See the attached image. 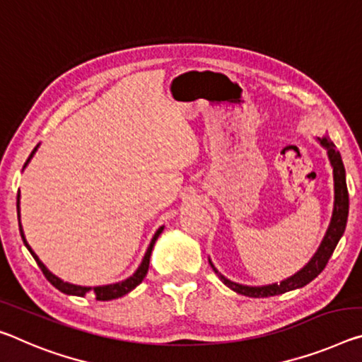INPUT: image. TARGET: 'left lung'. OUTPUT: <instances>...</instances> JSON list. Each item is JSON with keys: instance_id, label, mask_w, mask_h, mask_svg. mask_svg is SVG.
Returning <instances> with one entry per match:
<instances>
[{"instance_id": "8db88e82", "label": "left lung", "mask_w": 362, "mask_h": 362, "mask_svg": "<svg viewBox=\"0 0 362 362\" xmlns=\"http://www.w3.org/2000/svg\"><path fill=\"white\" fill-rule=\"evenodd\" d=\"M319 141H320V145H322L327 150V154H329V159L332 163V168H334L335 204H334V214H332L330 226H329V228H327V233L322 240V243H320V246H319L317 253H315L313 256V259L309 261L300 272L295 274L293 277L284 280V282H280V285L274 284V285H267V286H246V285L230 282V280L223 277V275L217 271V269L212 266V262L209 261L212 271L219 275V279L228 286V288L237 291V293L250 296V298H267V296L286 293V291H290V290L301 288V286L308 285L311 280L317 277V275L324 271L327 262H329L330 256H332V253H334L335 246L338 243V240L341 238L343 232H345L346 221H348L349 199H348L346 179H345V165H343L340 151L337 150V146L330 140L319 139Z\"/></svg>"}]
</instances>
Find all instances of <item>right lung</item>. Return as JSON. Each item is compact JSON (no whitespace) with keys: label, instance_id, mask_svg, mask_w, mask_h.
<instances>
[{"label":"right lung","instance_id":"right-lung-1","mask_svg":"<svg viewBox=\"0 0 362 362\" xmlns=\"http://www.w3.org/2000/svg\"><path fill=\"white\" fill-rule=\"evenodd\" d=\"M35 151H37V148H33V151L30 153V156H28V159L25 160L24 168L27 165L28 160L32 159L33 154H35ZM19 212H21V211H19V194H17V216H19ZM19 217H21V216H19ZM163 228H164V227L158 228V232L154 233V237H153V240H151L150 246H148V251H146L145 257H143V261H141V264H140V267L136 269V272H135L134 275H132V277H129L127 280H124V282H119V284H114V285L95 286V288H90V286H78V285H72V284L62 282L61 279H57L56 275L51 274V272L48 271V269L45 267V264L38 259V256H37L35 253H33L30 246H28L27 240H25V237H24V232H22V226H21V219H19V230H21V237H22V240H24V243H25V246H27V250L30 251V255L33 256V259L37 261L38 267L42 269V272H43L45 277H47L48 282H49L51 285H53V286H56V288L59 290V291H62V293H66V295L85 296L87 293H93V296H95L96 300H98V301L116 300V298H120V296L127 295L129 291L134 290L136 285H140V284H141V280L145 279V275H146V272H148V267H150V256H151L153 246H154V243H156V240H158V237L160 235V232H163Z\"/></svg>","mask_w":362,"mask_h":362}]
</instances>
